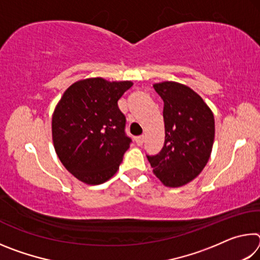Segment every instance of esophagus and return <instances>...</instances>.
<instances>
[{"label": "esophagus", "instance_id": "1", "mask_svg": "<svg viewBox=\"0 0 260 260\" xmlns=\"http://www.w3.org/2000/svg\"><path fill=\"white\" fill-rule=\"evenodd\" d=\"M135 142L138 146H142L143 142H144V135H140V136H136L135 138Z\"/></svg>", "mask_w": 260, "mask_h": 260}]
</instances>
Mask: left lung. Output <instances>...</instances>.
<instances>
[{"instance_id": "obj_1", "label": "left lung", "mask_w": 260, "mask_h": 260, "mask_svg": "<svg viewBox=\"0 0 260 260\" xmlns=\"http://www.w3.org/2000/svg\"><path fill=\"white\" fill-rule=\"evenodd\" d=\"M164 102L165 142L159 153L147 155L153 173L166 187H181L208 162L214 141L213 113L199 94L178 82L153 85Z\"/></svg>"}]
</instances>
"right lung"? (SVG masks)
<instances>
[{"instance_id":"1","label":"right lung","mask_w":260,"mask_h":260,"mask_svg":"<svg viewBox=\"0 0 260 260\" xmlns=\"http://www.w3.org/2000/svg\"><path fill=\"white\" fill-rule=\"evenodd\" d=\"M133 86L102 78L70 86L52 116V141L57 156L70 173L88 184H100L119 169L132 139L118 101Z\"/></svg>"}]
</instances>
